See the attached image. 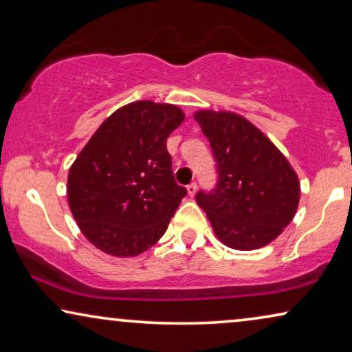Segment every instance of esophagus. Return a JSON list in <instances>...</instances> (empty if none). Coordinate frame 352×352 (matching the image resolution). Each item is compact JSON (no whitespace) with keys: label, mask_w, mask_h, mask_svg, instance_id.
Segmentation results:
<instances>
[{"label":"esophagus","mask_w":352,"mask_h":352,"mask_svg":"<svg viewBox=\"0 0 352 352\" xmlns=\"http://www.w3.org/2000/svg\"><path fill=\"white\" fill-rule=\"evenodd\" d=\"M195 192H197V184H195V182H192V184L187 186V194H189L190 197H194Z\"/></svg>","instance_id":"34e87169"}]
</instances>
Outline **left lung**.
Instances as JSON below:
<instances>
[{"label": "left lung", "instance_id": "1", "mask_svg": "<svg viewBox=\"0 0 352 352\" xmlns=\"http://www.w3.org/2000/svg\"><path fill=\"white\" fill-rule=\"evenodd\" d=\"M218 163V186L199 192L197 204L226 247H266L295 218L300 179L287 157L261 129L229 110L194 113Z\"/></svg>", "mask_w": 352, "mask_h": 352}]
</instances>
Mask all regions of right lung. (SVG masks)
<instances>
[{"instance_id": "obj_1", "label": "right lung", "mask_w": 352, "mask_h": 352, "mask_svg": "<svg viewBox=\"0 0 352 352\" xmlns=\"http://www.w3.org/2000/svg\"><path fill=\"white\" fill-rule=\"evenodd\" d=\"M184 118L173 104H126L104 120L72 163L70 211L100 252L133 258L165 234L186 195L173 176L166 138Z\"/></svg>"}]
</instances>
